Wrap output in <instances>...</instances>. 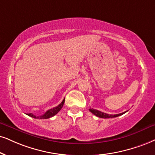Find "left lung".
Wrapping results in <instances>:
<instances>
[{
	"label": "left lung",
	"mask_w": 155,
	"mask_h": 155,
	"mask_svg": "<svg viewBox=\"0 0 155 155\" xmlns=\"http://www.w3.org/2000/svg\"><path fill=\"white\" fill-rule=\"evenodd\" d=\"M89 110H90V111H91V113H92V114H94L95 116H98V117H99V118H115V117H117V116H119L123 115L124 114H125L126 112L128 111V110H127V111H125V112H124V113H121V114H114V115H112V114H106V113L101 112V111H100V110H98L94 109V108H90Z\"/></svg>",
	"instance_id": "obj_1"
}]
</instances>
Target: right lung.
I'll return each instance as SVG.
<instances>
[{
    "instance_id": "obj_1",
    "label": "right lung",
    "mask_w": 155,
    "mask_h": 155,
    "mask_svg": "<svg viewBox=\"0 0 155 155\" xmlns=\"http://www.w3.org/2000/svg\"><path fill=\"white\" fill-rule=\"evenodd\" d=\"M64 99L62 101V103H61L60 104H59L58 106L54 107V108H51V109L48 110L45 114H43V115H41V116H37L34 115V114H31H31H27V115L28 116H31V117H32V118H39V119H47V118H49L52 117V116H54V115H56L57 113H58L61 109H62L63 105H64Z\"/></svg>"
}]
</instances>
